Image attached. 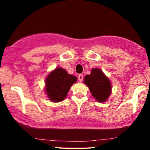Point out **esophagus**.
I'll use <instances>...</instances> for the list:
<instances>
[{"label":"esophagus","mask_w":150,"mask_h":150,"mask_svg":"<svg viewBox=\"0 0 150 150\" xmlns=\"http://www.w3.org/2000/svg\"><path fill=\"white\" fill-rule=\"evenodd\" d=\"M78 80L80 81V82H82V81L83 80V75L80 74V75H78Z\"/></svg>","instance_id":"obj_1"}]
</instances>
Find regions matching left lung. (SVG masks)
I'll return each mask as SVG.
<instances>
[{
	"instance_id": "8db88e82",
	"label": "left lung",
	"mask_w": 150,
	"mask_h": 150,
	"mask_svg": "<svg viewBox=\"0 0 150 150\" xmlns=\"http://www.w3.org/2000/svg\"><path fill=\"white\" fill-rule=\"evenodd\" d=\"M84 82L89 87L92 95L97 101L104 102L111 94V82L99 68H93L90 75L85 77Z\"/></svg>"
}]
</instances>
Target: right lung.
Wrapping results in <instances>:
<instances>
[{
	"label": "right lung",
	"instance_id": "obj_1",
	"mask_svg": "<svg viewBox=\"0 0 150 150\" xmlns=\"http://www.w3.org/2000/svg\"><path fill=\"white\" fill-rule=\"evenodd\" d=\"M77 81V77L69 75L61 68H56L46 78L45 90L47 97L53 102L64 100L70 87Z\"/></svg>",
	"mask_w": 150,
	"mask_h": 150
}]
</instances>
